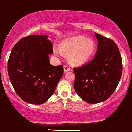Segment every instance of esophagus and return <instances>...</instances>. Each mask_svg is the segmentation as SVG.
<instances>
[{"instance_id":"34e87169","label":"esophagus","mask_w":132,"mask_h":132,"mask_svg":"<svg viewBox=\"0 0 132 132\" xmlns=\"http://www.w3.org/2000/svg\"><path fill=\"white\" fill-rule=\"evenodd\" d=\"M71 70V68L69 67L68 64H64V72L69 71Z\"/></svg>"}]
</instances>
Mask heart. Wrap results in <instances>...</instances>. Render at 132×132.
<instances>
[{"instance_id":"obj_1","label":"heart","mask_w":132,"mask_h":132,"mask_svg":"<svg viewBox=\"0 0 132 132\" xmlns=\"http://www.w3.org/2000/svg\"><path fill=\"white\" fill-rule=\"evenodd\" d=\"M62 50L69 54V60L71 63L80 64L92 57L95 51V44L92 40L88 39L84 36H75L64 40ZM54 52L58 56L63 55V51L59 47H55Z\"/></svg>"}]
</instances>
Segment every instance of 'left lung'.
<instances>
[{"label":"left lung","mask_w":132,"mask_h":132,"mask_svg":"<svg viewBox=\"0 0 132 132\" xmlns=\"http://www.w3.org/2000/svg\"><path fill=\"white\" fill-rule=\"evenodd\" d=\"M98 44L94 58L81 67L73 68L74 88L83 100L97 103L109 98L122 75V59L112 39L95 33Z\"/></svg>","instance_id":"8db88e82"}]
</instances>
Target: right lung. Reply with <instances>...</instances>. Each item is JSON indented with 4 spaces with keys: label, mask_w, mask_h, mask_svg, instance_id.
<instances>
[{
    "label": "right lung",
    "mask_w": 132,
    "mask_h": 132,
    "mask_svg": "<svg viewBox=\"0 0 132 132\" xmlns=\"http://www.w3.org/2000/svg\"><path fill=\"white\" fill-rule=\"evenodd\" d=\"M53 53L46 35L26 36L12 48L7 64L9 78L23 101L40 105L54 92L64 69L62 65L51 64L48 55Z\"/></svg>",
    "instance_id": "right-lung-1"
}]
</instances>
